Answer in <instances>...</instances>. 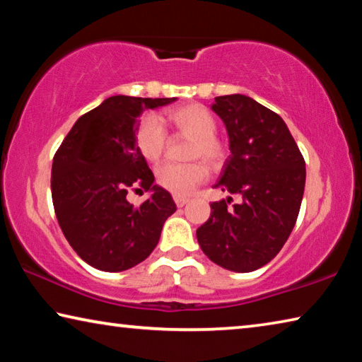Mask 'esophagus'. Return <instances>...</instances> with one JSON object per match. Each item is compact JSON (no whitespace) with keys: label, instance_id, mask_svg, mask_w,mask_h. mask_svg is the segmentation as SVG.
Segmentation results:
<instances>
[{"label":"esophagus","instance_id":"34e87169","mask_svg":"<svg viewBox=\"0 0 362 362\" xmlns=\"http://www.w3.org/2000/svg\"><path fill=\"white\" fill-rule=\"evenodd\" d=\"M174 201H175V204H177V207H183L185 206L188 201H189V198H187V196H174Z\"/></svg>","mask_w":362,"mask_h":362}]
</instances>
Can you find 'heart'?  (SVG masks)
Segmentation results:
<instances>
[{
    "mask_svg": "<svg viewBox=\"0 0 362 362\" xmlns=\"http://www.w3.org/2000/svg\"><path fill=\"white\" fill-rule=\"evenodd\" d=\"M161 121L180 136L189 137L187 158L192 161L163 164L156 169V182L177 196L189 194L209 175V166L205 162L218 168L226 158V146L216 134L217 119L199 103H187L164 112ZM136 145L148 163H158L163 158L168 146V134L156 116H146L140 121ZM193 157H203L206 160H193Z\"/></svg>",
    "mask_w": 362,
    "mask_h": 362,
    "instance_id": "1",
    "label": "heart"
}]
</instances>
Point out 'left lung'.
Masks as SVG:
<instances>
[{
  "label": "left lung",
  "mask_w": 362,
  "mask_h": 362,
  "mask_svg": "<svg viewBox=\"0 0 362 362\" xmlns=\"http://www.w3.org/2000/svg\"><path fill=\"white\" fill-rule=\"evenodd\" d=\"M231 155L214 188L240 194L211 204L196 230L203 252L218 267L247 273L274 259L297 222L305 189V159L278 113L250 97H216Z\"/></svg>",
  "instance_id": "left-lung-1"
}]
</instances>
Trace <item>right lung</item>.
<instances>
[{"mask_svg": "<svg viewBox=\"0 0 362 362\" xmlns=\"http://www.w3.org/2000/svg\"><path fill=\"white\" fill-rule=\"evenodd\" d=\"M170 99L115 95L79 118L54 155L51 192L57 222L73 250L102 272H124L156 247L163 225L175 212L169 192L136 145L139 115ZM153 192L142 205L131 191Z\"/></svg>", "mask_w": 362, "mask_h": 362, "instance_id": "1", "label": "right lung"}]
</instances>
